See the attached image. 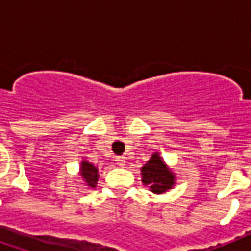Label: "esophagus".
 Here are the masks:
<instances>
[{"instance_id":"obj_1","label":"esophagus","mask_w":251,"mask_h":251,"mask_svg":"<svg viewBox=\"0 0 251 251\" xmlns=\"http://www.w3.org/2000/svg\"><path fill=\"white\" fill-rule=\"evenodd\" d=\"M115 161H117V164H118L120 167H125V164H126V158L125 157L120 156V157L115 158Z\"/></svg>"}]
</instances>
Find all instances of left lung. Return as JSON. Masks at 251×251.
Returning <instances> with one entry per match:
<instances>
[{"label":"left lung","mask_w":251,"mask_h":251,"mask_svg":"<svg viewBox=\"0 0 251 251\" xmlns=\"http://www.w3.org/2000/svg\"><path fill=\"white\" fill-rule=\"evenodd\" d=\"M141 181L148 185L153 194H164L174 188L176 184V176L165 164L160 153L154 152L151 160L141 168Z\"/></svg>","instance_id":"obj_1"}]
</instances>
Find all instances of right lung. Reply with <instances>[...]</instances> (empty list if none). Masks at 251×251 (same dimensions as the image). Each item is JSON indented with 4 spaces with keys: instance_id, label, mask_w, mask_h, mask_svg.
<instances>
[{
    "instance_id": "obj_1",
    "label": "right lung",
    "mask_w": 251,
    "mask_h": 251,
    "mask_svg": "<svg viewBox=\"0 0 251 251\" xmlns=\"http://www.w3.org/2000/svg\"><path fill=\"white\" fill-rule=\"evenodd\" d=\"M79 176L84 181L86 188H97L99 174L98 168L94 164L88 163L87 160H82L80 161V167H79Z\"/></svg>"
}]
</instances>
